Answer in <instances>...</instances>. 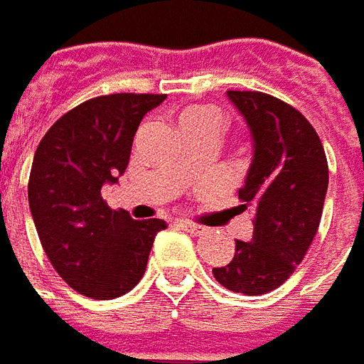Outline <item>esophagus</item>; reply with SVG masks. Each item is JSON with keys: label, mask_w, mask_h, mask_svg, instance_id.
<instances>
[{"label": "esophagus", "mask_w": 364, "mask_h": 364, "mask_svg": "<svg viewBox=\"0 0 364 364\" xmlns=\"http://www.w3.org/2000/svg\"><path fill=\"white\" fill-rule=\"evenodd\" d=\"M178 225H180L186 232H190V235H203V232H206V227L196 225V223H190V220H180Z\"/></svg>", "instance_id": "34e87169"}]
</instances>
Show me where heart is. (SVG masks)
I'll list each match as a JSON object with an SVG mask.
<instances>
[{"label": "heart", "instance_id": "1", "mask_svg": "<svg viewBox=\"0 0 364 364\" xmlns=\"http://www.w3.org/2000/svg\"><path fill=\"white\" fill-rule=\"evenodd\" d=\"M178 129L180 133L192 132V129H210L220 135V132L225 129V115L215 107H188L178 115Z\"/></svg>", "mask_w": 364, "mask_h": 364}]
</instances>
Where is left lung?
<instances>
[{
  "instance_id": "1",
  "label": "left lung",
  "mask_w": 364,
  "mask_h": 364,
  "mask_svg": "<svg viewBox=\"0 0 364 364\" xmlns=\"http://www.w3.org/2000/svg\"><path fill=\"white\" fill-rule=\"evenodd\" d=\"M247 121L253 160L239 188L253 215V239L235 243L229 265L215 267L220 286L245 296L279 287L314 241L328 190L322 141L298 109L259 91H227Z\"/></svg>"
}]
</instances>
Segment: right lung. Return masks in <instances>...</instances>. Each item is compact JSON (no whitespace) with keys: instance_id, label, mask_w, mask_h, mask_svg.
I'll use <instances>...</instances> for the list:
<instances>
[{"instance_id":"1","label":"right lung","mask_w":364,"mask_h":364,"mask_svg":"<svg viewBox=\"0 0 364 364\" xmlns=\"http://www.w3.org/2000/svg\"><path fill=\"white\" fill-rule=\"evenodd\" d=\"M166 95L117 92L80 103L36 149L28 200L52 267L78 294L113 300L144 277L161 218L133 220L101 196L125 172L133 135Z\"/></svg>"}]
</instances>
